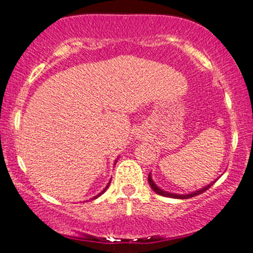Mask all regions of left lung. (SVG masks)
Instances as JSON below:
<instances>
[{
	"label": "left lung",
	"mask_w": 253,
	"mask_h": 253,
	"mask_svg": "<svg viewBox=\"0 0 253 253\" xmlns=\"http://www.w3.org/2000/svg\"><path fill=\"white\" fill-rule=\"evenodd\" d=\"M148 180H149L150 186H151V188H152V190H154L155 192H156L157 194H160V196H163V197H169V198H177V199H187V198H192V197L198 196V194L205 192V191H207L208 188L211 187V186L213 185V182H215V181H213V182H211V184H210V185L205 186L204 188H201V190L196 191V192H192V193H190V194H175V193H169V192H166V191L161 190V188L158 187V186H157L156 184H155L154 181H152L151 174H149Z\"/></svg>",
	"instance_id": "1"
}]
</instances>
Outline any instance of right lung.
<instances>
[{"instance_id": "add662e5", "label": "right lung", "mask_w": 253, "mask_h": 253, "mask_svg": "<svg viewBox=\"0 0 253 253\" xmlns=\"http://www.w3.org/2000/svg\"><path fill=\"white\" fill-rule=\"evenodd\" d=\"M109 184H110V182H109ZM109 184H108V185H107V187H105V188H104V190H103V191H102V192H101V193H98V194H97V196H95V197H93V198H92V199H96V198H98V197H99V196H101V194H103V193L105 192V190H107V188H108V187H109Z\"/></svg>"}]
</instances>
